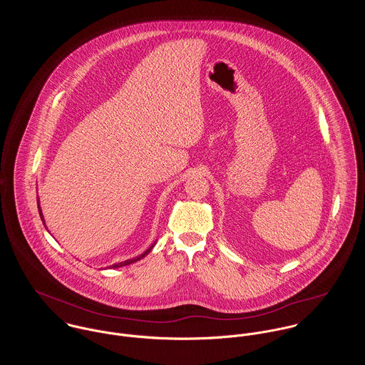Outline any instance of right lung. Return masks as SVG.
I'll use <instances>...</instances> for the list:
<instances>
[{"label": "right lung", "instance_id": "obj_1", "mask_svg": "<svg viewBox=\"0 0 365 365\" xmlns=\"http://www.w3.org/2000/svg\"><path fill=\"white\" fill-rule=\"evenodd\" d=\"M38 209H39V215H41V219H42V222H43V225H45V219H43V215H42V209H41V205H39V201H38ZM46 227V226H45ZM155 247V245H152L143 255H140V256H138V257H135V259H129V260L126 261H120V262H118V264H112V265H109L110 268H118V267H123V265H129V264H132V262H135V261L142 260L145 256H148L150 252H152V249Z\"/></svg>", "mask_w": 365, "mask_h": 365}]
</instances>
